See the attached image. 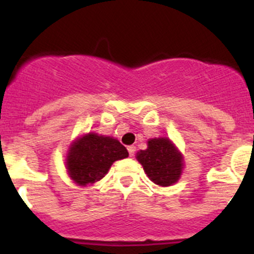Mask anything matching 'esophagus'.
Segmentation results:
<instances>
[{"instance_id": "1", "label": "esophagus", "mask_w": 254, "mask_h": 254, "mask_svg": "<svg viewBox=\"0 0 254 254\" xmlns=\"http://www.w3.org/2000/svg\"><path fill=\"white\" fill-rule=\"evenodd\" d=\"M127 151H129V155L131 156H134L135 155V151H136V147H135V146H127Z\"/></svg>"}]
</instances>
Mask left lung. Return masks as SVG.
<instances>
[{
  "mask_svg": "<svg viewBox=\"0 0 254 254\" xmlns=\"http://www.w3.org/2000/svg\"><path fill=\"white\" fill-rule=\"evenodd\" d=\"M146 150L137 152L136 158L153 183L168 187L181 177L183 158L167 137L148 140Z\"/></svg>",
  "mask_w": 254,
  "mask_h": 254,
  "instance_id": "8db88e82",
  "label": "left lung"
}]
</instances>
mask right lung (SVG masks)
<instances>
[{
    "label": "right lung",
    "instance_id": "add662e5",
    "mask_svg": "<svg viewBox=\"0 0 254 254\" xmlns=\"http://www.w3.org/2000/svg\"><path fill=\"white\" fill-rule=\"evenodd\" d=\"M127 156V150L118 140L91 132L70 147L67 172L79 186L93 184L107 175L114 161Z\"/></svg>",
    "mask_w": 254,
    "mask_h": 254
}]
</instances>
